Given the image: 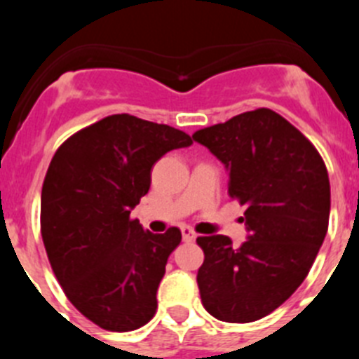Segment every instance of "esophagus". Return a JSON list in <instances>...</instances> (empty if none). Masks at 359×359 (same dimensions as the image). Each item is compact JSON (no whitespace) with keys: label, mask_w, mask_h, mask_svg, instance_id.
<instances>
[{"label":"esophagus","mask_w":359,"mask_h":359,"mask_svg":"<svg viewBox=\"0 0 359 359\" xmlns=\"http://www.w3.org/2000/svg\"><path fill=\"white\" fill-rule=\"evenodd\" d=\"M182 236H183V241L190 243V241L196 239V231L190 226H182Z\"/></svg>","instance_id":"obj_1"}]
</instances>
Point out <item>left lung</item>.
<instances>
[{
  "label": "left lung",
  "instance_id": "8db88e82",
  "mask_svg": "<svg viewBox=\"0 0 359 359\" xmlns=\"http://www.w3.org/2000/svg\"><path fill=\"white\" fill-rule=\"evenodd\" d=\"M196 142L224 163L228 194L246 207L248 241L198 237V286L217 320L248 323L286 302L309 273L329 226L331 185L315 145L268 107L199 129Z\"/></svg>",
  "mask_w": 359,
  "mask_h": 359
}]
</instances>
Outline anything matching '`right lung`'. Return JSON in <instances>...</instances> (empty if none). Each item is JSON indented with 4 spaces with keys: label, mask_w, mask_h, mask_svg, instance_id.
I'll list each match as a JSON object with an SVG mask.
<instances>
[{
    "label": "right lung",
    "mask_w": 359,
    "mask_h": 359,
    "mask_svg": "<svg viewBox=\"0 0 359 359\" xmlns=\"http://www.w3.org/2000/svg\"><path fill=\"white\" fill-rule=\"evenodd\" d=\"M187 133L122 113L72 135L53 154L41 192V236L69 302L106 331H135L154 316L165 264L182 231L144 230L131 210L165 152Z\"/></svg>",
    "instance_id": "1"
}]
</instances>
